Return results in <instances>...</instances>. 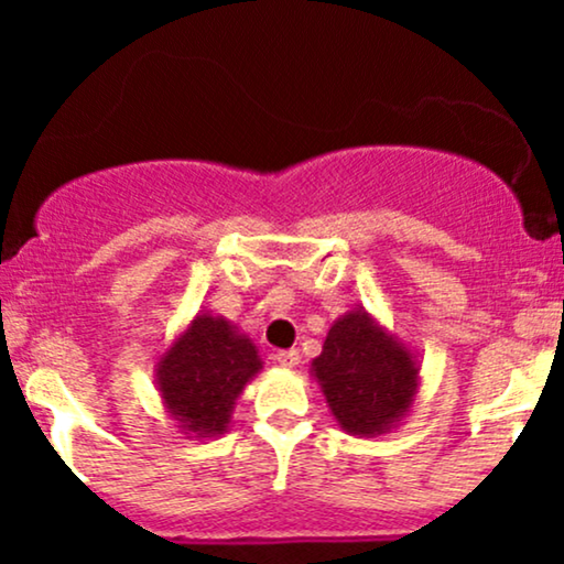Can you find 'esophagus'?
<instances>
[{
	"label": "esophagus",
	"mask_w": 564,
	"mask_h": 564,
	"mask_svg": "<svg viewBox=\"0 0 564 564\" xmlns=\"http://www.w3.org/2000/svg\"><path fill=\"white\" fill-rule=\"evenodd\" d=\"M275 360L278 366L283 368H296L300 366V352H296V349H281V352L275 355Z\"/></svg>",
	"instance_id": "1"
}]
</instances>
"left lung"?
Wrapping results in <instances>:
<instances>
[{
	"label": "left lung",
	"mask_w": 564,
	"mask_h": 564,
	"mask_svg": "<svg viewBox=\"0 0 564 564\" xmlns=\"http://www.w3.org/2000/svg\"><path fill=\"white\" fill-rule=\"evenodd\" d=\"M310 373L339 430L355 437H379L403 424L422 390L419 355L364 307L332 323Z\"/></svg>",
	"instance_id": "1"
}]
</instances>
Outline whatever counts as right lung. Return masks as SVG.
Returning a JSON list of instances; mask_svg holds the SVG:
<instances>
[{"label": "right lung", "instance_id": "add662e5", "mask_svg": "<svg viewBox=\"0 0 564 564\" xmlns=\"http://www.w3.org/2000/svg\"><path fill=\"white\" fill-rule=\"evenodd\" d=\"M260 371V349L249 334L198 310L159 355L153 379L166 416L183 435L215 440L230 430L236 400Z\"/></svg>", "mask_w": 564, "mask_h": 564}]
</instances>
